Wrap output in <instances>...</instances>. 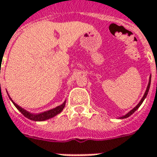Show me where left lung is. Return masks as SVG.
<instances>
[{"label": "left lung", "mask_w": 157, "mask_h": 157, "mask_svg": "<svg viewBox=\"0 0 157 157\" xmlns=\"http://www.w3.org/2000/svg\"><path fill=\"white\" fill-rule=\"evenodd\" d=\"M150 83H151V75H150V77H149V80H148V86H147V89H146V91H145V94H144V95H143V97L142 98V100H140V102L137 104V105L132 109V110H130L128 113H127L125 115H123V116H121V117H119L120 119H125V118H128V117H129L130 115L131 114H133L140 107V105H142V102H143V100H145L146 99V97H147V95H148V90H149V87H150Z\"/></svg>", "instance_id": "obj_1"}]
</instances>
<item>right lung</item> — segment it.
Instances as JSON below:
<instances>
[{"mask_svg": "<svg viewBox=\"0 0 157 157\" xmlns=\"http://www.w3.org/2000/svg\"><path fill=\"white\" fill-rule=\"evenodd\" d=\"M9 99L11 100V98L9 97ZM11 101L13 102V104L15 105V106L21 112V113L28 119L31 120V121H44L46 120H49L51 118L56 116L57 114L60 113L61 112L63 111V109L64 108V105H65V101L63 102L62 105H57L55 108H52L51 110H48V111H44L43 113H29L27 110L23 109L22 107H21L20 105H18L17 104H15L13 100H11Z\"/></svg>", "mask_w": 157, "mask_h": 157, "instance_id": "add662e5", "label": "right lung"}]
</instances>
